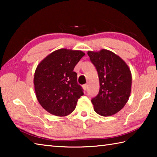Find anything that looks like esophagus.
Here are the masks:
<instances>
[{
    "label": "esophagus",
    "instance_id": "esophagus-1",
    "mask_svg": "<svg viewBox=\"0 0 157 157\" xmlns=\"http://www.w3.org/2000/svg\"><path fill=\"white\" fill-rule=\"evenodd\" d=\"M82 87H83V89L84 90V91H86V90L87 89V88H88V85H87V84H84L83 86H82Z\"/></svg>",
    "mask_w": 157,
    "mask_h": 157
}]
</instances>
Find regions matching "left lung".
<instances>
[{
	"label": "left lung",
	"instance_id": "8db88e82",
	"mask_svg": "<svg viewBox=\"0 0 157 157\" xmlns=\"http://www.w3.org/2000/svg\"><path fill=\"white\" fill-rule=\"evenodd\" d=\"M96 68L100 90L91 102L95 112L109 116L124 107L131 93L132 74L128 66L118 55L107 50L87 52Z\"/></svg>",
	"mask_w": 157,
	"mask_h": 157
}]
</instances>
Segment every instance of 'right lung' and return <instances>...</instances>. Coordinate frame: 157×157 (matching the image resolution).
I'll list each match as a JSON object with an SVG mask.
<instances>
[{"label":"right lung","mask_w":157,"mask_h":157,"mask_svg":"<svg viewBox=\"0 0 157 157\" xmlns=\"http://www.w3.org/2000/svg\"><path fill=\"white\" fill-rule=\"evenodd\" d=\"M85 54L79 50L59 49L37 66L34 89L39 104L50 113L65 116L72 113L84 95L74 68Z\"/></svg>","instance_id":"right-lung-1"}]
</instances>
